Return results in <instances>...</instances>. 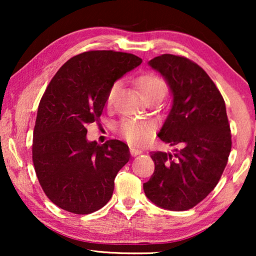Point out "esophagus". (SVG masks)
<instances>
[{"instance_id": "esophagus-1", "label": "esophagus", "mask_w": 256, "mask_h": 256, "mask_svg": "<svg viewBox=\"0 0 256 256\" xmlns=\"http://www.w3.org/2000/svg\"><path fill=\"white\" fill-rule=\"evenodd\" d=\"M142 152H143L142 150H140V149H136V148H134V146H132V148H130V155H132V157H136V156L141 155Z\"/></svg>"}]
</instances>
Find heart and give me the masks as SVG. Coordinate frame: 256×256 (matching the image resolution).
Masks as SVG:
<instances>
[{"mask_svg":"<svg viewBox=\"0 0 256 256\" xmlns=\"http://www.w3.org/2000/svg\"><path fill=\"white\" fill-rule=\"evenodd\" d=\"M140 93L143 100H160L166 93V84L160 76L155 73H144L136 79ZM120 88V82L112 84L110 90L107 93V102H113L118 90ZM118 134L127 140L129 143L134 146H143L149 141L152 134V126L148 122L135 120V118H124L116 126Z\"/></svg>","mask_w":256,"mask_h":256,"instance_id":"b5f03b06","label":"heart"}]
</instances>
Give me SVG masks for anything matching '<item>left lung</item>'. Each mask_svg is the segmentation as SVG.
Instances as JSON below:
<instances>
[{"mask_svg":"<svg viewBox=\"0 0 256 256\" xmlns=\"http://www.w3.org/2000/svg\"><path fill=\"white\" fill-rule=\"evenodd\" d=\"M148 64L172 96L158 138L180 148L174 155L150 152L155 171L143 190L160 208L185 211L208 197L228 160L232 141L225 101L208 73L188 58L162 54Z\"/></svg>","mask_w":256,"mask_h":256,"instance_id":"1","label":"left lung"}]
</instances>
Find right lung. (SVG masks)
<instances>
[{"mask_svg": "<svg viewBox=\"0 0 256 256\" xmlns=\"http://www.w3.org/2000/svg\"><path fill=\"white\" fill-rule=\"evenodd\" d=\"M141 62L126 52H84L48 84L38 106L32 160L42 188L58 208L88 214L110 202L130 152L118 140L88 141L86 126L100 121L112 84Z\"/></svg>", "mask_w": 256, "mask_h": 256, "instance_id": "1", "label": "right lung"}]
</instances>
